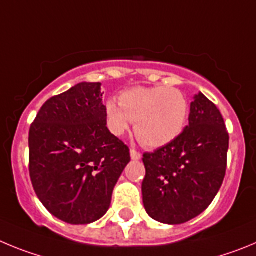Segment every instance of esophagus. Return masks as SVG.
I'll return each mask as SVG.
<instances>
[{
  "mask_svg": "<svg viewBox=\"0 0 256 256\" xmlns=\"http://www.w3.org/2000/svg\"><path fill=\"white\" fill-rule=\"evenodd\" d=\"M130 154H131V158H132V160H140V158H142V154H140V152H138L136 149H131L130 150Z\"/></svg>",
  "mask_w": 256,
  "mask_h": 256,
  "instance_id": "obj_1",
  "label": "esophagus"
}]
</instances>
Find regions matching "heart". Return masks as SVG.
Wrapping results in <instances>:
<instances>
[{"label": "heart", "mask_w": 256, "mask_h": 256, "mask_svg": "<svg viewBox=\"0 0 256 256\" xmlns=\"http://www.w3.org/2000/svg\"><path fill=\"white\" fill-rule=\"evenodd\" d=\"M117 103H106V116L112 134L120 136L135 122V135L148 148L174 142L185 128L190 112L188 96L164 85L136 86L124 92Z\"/></svg>", "instance_id": "obj_1"}]
</instances>
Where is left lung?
Listing matches in <instances>:
<instances>
[{
  "label": "left lung",
  "mask_w": 256,
  "mask_h": 256,
  "mask_svg": "<svg viewBox=\"0 0 256 256\" xmlns=\"http://www.w3.org/2000/svg\"><path fill=\"white\" fill-rule=\"evenodd\" d=\"M228 142L217 106L202 93L195 96L188 126L174 142L142 154V202L149 217L180 224L206 210L222 186Z\"/></svg>",
  "instance_id": "obj_1"
}]
</instances>
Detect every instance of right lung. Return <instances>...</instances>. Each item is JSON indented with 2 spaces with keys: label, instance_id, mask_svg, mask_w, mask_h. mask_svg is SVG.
Instances as JSON below:
<instances>
[{
  "label": "right lung",
  "instance_id": "add662e5",
  "mask_svg": "<svg viewBox=\"0 0 256 256\" xmlns=\"http://www.w3.org/2000/svg\"><path fill=\"white\" fill-rule=\"evenodd\" d=\"M100 82H80L39 110L29 130V174L50 213L88 224L107 213L130 162L128 145L107 128Z\"/></svg>",
  "mask_w": 256,
  "mask_h": 256
}]
</instances>
